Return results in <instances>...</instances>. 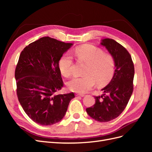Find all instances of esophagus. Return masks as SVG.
I'll return each mask as SVG.
<instances>
[{
	"label": "esophagus",
	"mask_w": 152,
	"mask_h": 152,
	"mask_svg": "<svg viewBox=\"0 0 152 152\" xmlns=\"http://www.w3.org/2000/svg\"><path fill=\"white\" fill-rule=\"evenodd\" d=\"M75 96H80V97H84V94H78V93H76V94H75Z\"/></svg>",
	"instance_id": "obj_1"
}]
</instances>
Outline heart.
I'll return each instance as SVG.
<instances>
[{
  "instance_id": "b5f03b06",
  "label": "heart",
  "mask_w": 152,
  "mask_h": 152,
  "mask_svg": "<svg viewBox=\"0 0 152 152\" xmlns=\"http://www.w3.org/2000/svg\"><path fill=\"white\" fill-rule=\"evenodd\" d=\"M77 61L86 64L82 77L73 78L68 82V89L75 93L83 94L88 92L97 83L103 86L111 80L115 71V60L110 54L104 53L99 48L85 44L74 50ZM61 74L66 77L72 75L73 59L70 54H63L59 61Z\"/></svg>"
}]
</instances>
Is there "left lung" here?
I'll use <instances>...</instances> for the list:
<instances>
[{
    "mask_svg": "<svg viewBox=\"0 0 152 152\" xmlns=\"http://www.w3.org/2000/svg\"><path fill=\"white\" fill-rule=\"evenodd\" d=\"M115 60V70L110 83L102 91L104 94L94 96L95 104L86 108L89 115L100 122H107L118 117L126 108L133 91L134 66L130 54L121 44L112 39L102 40Z\"/></svg>",
    "mask_w": 152,
    "mask_h": 152,
    "instance_id": "8db88e82",
    "label": "left lung"
}]
</instances>
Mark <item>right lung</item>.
<instances>
[{
    "label": "right lung",
    "instance_id": "right-lung-1",
    "mask_svg": "<svg viewBox=\"0 0 152 152\" xmlns=\"http://www.w3.org/2000/svg\"><path fill=\"white\" fill-rule=\"evenodd\" d=\"M73 44L44 37L22 50L15 70L16 93L23 109L42 126L60 121L74 93L58 94L63 86L59 61Z\"/></svg>",
    "mask_w": 152,
    "mask_h": 152
}]
</instances>
